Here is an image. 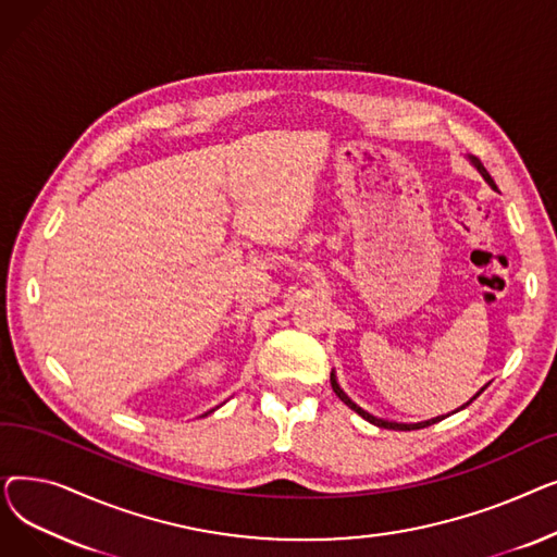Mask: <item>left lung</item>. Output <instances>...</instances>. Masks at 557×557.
Listing matches in <instances>:
<instances>
[{
  "mask_svg": "<svg viewBox=\"0 0 557 557\" xmlns=\"http://www.w3.org/2000/svg\"><path fill=\"white\" fill-rule=\"evenodd\" d=\"M472 162H474V166L479 169V173H481V175H483V178H485V183H487V185H490L492 189H496V185H494V181H492V175L487 173V169H485V166H483V164H481L479 160H474V158H472ZM332 388H334V393L338 395V399H341L343 404H347L349 408H352V411H355V413H359V416H361L363 420H368L370 424H374V426H379V429H397V431H413V429H424V426H431V424H435V422H441V420L445 418V416H443V418H433V420H426V422H418V424H399V422H388V420H382V418H374V416H370L368 411H363V408H361V406H357V404H355L352 399H349V397H347V395L343 393V388L338 386V382H336V374H334V372H332ZM483 391H485V388H481V391H479V393H476V395H474V397H472L470 401H467L465 406H470V404H472V401H474V399H476V397H479V395H481ZM465 406H460V408H465Z\"/></svg>",
  "mask_w": 557,
  "mask_h": 557,
  "instance_id": "obj_1",
  "label": "left lung"
}]
</instances>
